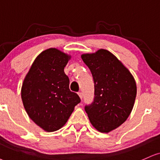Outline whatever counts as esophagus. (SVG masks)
I'll use <instances>...</instances> for the list:
<instances>
[{
	"instance_id": "obj_1",
	"label": "esophagus",
	"mask_w": 160,
	"mask_h": 160,
	"mask_svg": "<svg viewBox=\"0 0 160 160\" xmlns=\"http://www.w3.org/2000/svg\"><path fill=\"white\" fill-rule=\"evenodd\" d=\"M78 96H79L81 99H82V98H83V94H82V92H78Z\"/></svg>"
}]
</instances>
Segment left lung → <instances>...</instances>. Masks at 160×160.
Instances as JSON below:
<instances>
[{
  "label": "left lung",
  "instance_id": "8db88e82",
  "mask_svg": "<svg viewBox=\"0 0 160 160\" xmlns=\"http://www.w3.org/2000/svg\"><path fill=\"white\" fill-rule=\"evenodd\" d=\"M94 82V99L84 108L90 123L102 133L116 129L131 113L137 96L130 71L109 51L82 55Z\"/></svg>",
  "mask_w": 160,
  "mask_h": 160
}]
</instances>
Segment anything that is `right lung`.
Instances as JSON below:
<instances>
[{
	"instance_id": "1",
	"label": "right lung",
	"mask_w": 160,
	"mask_h": 160,
	"mask_svg": "<svg viewBox=\"0 0 160 160\" xmlns=\"http://www.w3.org/2000/svg\"><path fill=\"white\" fill-rule=\"evenodd\" d=\"M70 56L56 48L43 51L35 59L21 88V98L31 119L45 131L62 128L81 102L69 88L64 69Z\"/></svg>"
}]
</instances>
